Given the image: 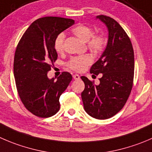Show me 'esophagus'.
I'll use <instances>...</instances> for the list:
<instances>
[{
    "mask_svg": "<svg viewBox=\"0 0 152 152\" xmlns=\"http://www.w3.org/2000/svg\"><path fill=\"white\" fill-rule=\"evenodd\" d=\"M73 79H76V80H78V79H80V76H79V74H74L73 76Z\"/></svg>",
    "mask_w": 152,
    "mask_h": 152,
    "instance_id": "esophagus-1",
    "label": "esophagus"
}]
</instances>
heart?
<instances>
[{
	"label": "heart",
	"mask_w": 152,
	"mask_h": 152,
	"mask_svg": "<svg viewBox=\"0 0 152 152\" xmlns=\"http://www.w3.org/2000/svg\"><path fill=\"white\" fill-rule=\"evenodd\" d=\"M75 35L83 42H88V47L94 53H99L104 48L105 45V39L104 37L99 34L93 35L92 28L87 25L79 24L74 27L72 30ZM64 35L59 34L55 41L56 50L61 53L64 50ZM93 61L92 57L90 55L79 56L73 57L67 63V65L72 70L77 72L83 71Z\"/></svg>",
	"instance_id": "heart-1"
}]
</instances>
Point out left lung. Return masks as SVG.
<instances>
[{
	"label": "left lung",
	"instance_id": "left-lung-1",
	"mask_svg": "<svg viewBox=\"0 0 152 152\" xmlns=\"http://www.w3.org/2000/svg\"><path fill=\"white\" fill-rule=\"evenodd\" d=\"M108 30V40L101 57L91 67V73H102L99 84L85 76L82 93L85 110L91 117L105 120L117 114L128 100L133 86L134 55L129 37L114 19L98 15Z\"/></svg>",
	"mask_w": 152,
	"mask_h": 152
}]
</instances>
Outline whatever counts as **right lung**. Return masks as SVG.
<instances>
[{"label":"right lung","mask_w":152,"mask_h":152,"mask_svg":"<svg viewBox=\"0 0 152 152\" xmlns=\"http://www.w3.org/2000/svg\"><path fill=\"white\" fill-rule=\"evenodd\" d=\"M74 24V20L60 17L37 19L28 27L18 42L14 58V76L20 100L29 111L47 118L59 110V97L72 80L63 72L57 80L49 79L58 54L55 49L57 36Z\"/></svg>","instance_id":"add662e5"}]
</instances>
